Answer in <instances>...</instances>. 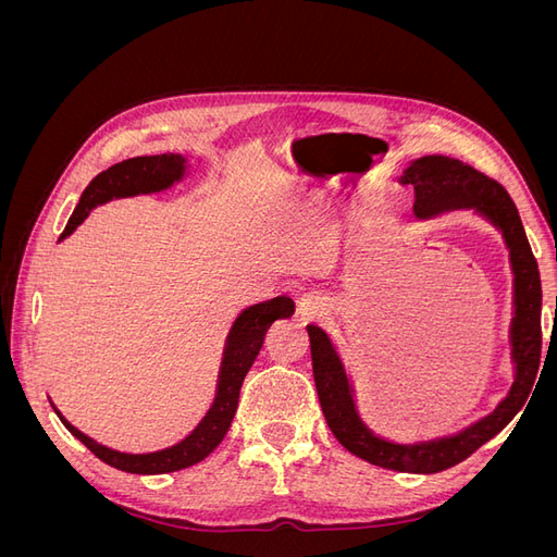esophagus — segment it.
Instances as JSON below:
<instances>
[{
    "label": "esophagus",
    "instance_id": "1",
    "mask_svg": "<svg viewBox=\"0 0 557 557\" xmlns=\"http://www.w3.org/2000/svg\"><path fill=\"white\" fill-rule=\"evenodd\" d=\"M297 311L301 318H315V315H323L327 311V299L320 295V293H301L297 299Z\"/></svg>",
    "mask_w": 557,
    "mask_h": 557
}]
</instances>
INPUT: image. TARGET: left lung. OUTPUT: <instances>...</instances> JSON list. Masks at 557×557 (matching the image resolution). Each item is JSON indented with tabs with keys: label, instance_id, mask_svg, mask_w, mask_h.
Segmentation results:
<instances>
[{
	"label": "left lung",
	"instance_id": "1",
	"mask_svg": "<svg viewBox=\"0 0 557 557\" xmlns=\"http://www.w3.org/2000/svg\"><path fill=\"white\" fill-rule=\"evenodd\" d=\"M397 183L413 185V213L418 221H432L448 211L469 209L502 234L513 274V318L509 325L513 383L507 397L491 413L465 430L436 440L399 444L385 440L364 423L358 409L356 385L330 334L318 325H307L313 381L327 425L346 450L383 469L436 474L462 462L485 442H491L525 407L542 360V278L513 199L497 181L455 158L423 156L407 162Z\"/></svg>",
	"mask_w": 557,
	"mask_h": 557
}]
</instances>
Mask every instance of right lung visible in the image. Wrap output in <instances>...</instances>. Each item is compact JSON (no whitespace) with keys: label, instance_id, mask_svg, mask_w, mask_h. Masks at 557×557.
I'll return each instance as SVG.
<instances>
[{"label":"right lung","instance_id":"obj_1","mask_svg":"<svg viewBox=\"0 0 557 557\" xmlns=\"http://www.w3.org/2000/svg\"><path fill=\"white\" fill-rule=\"evenodd\" d=\"M190 174V162L181 153H164V156H141L129 158L109 166L107 172L95 176L90 185L83 190L78 205L66 223L64 232L60 234V242L74 234V230L86 221L92 209L107 205L111 199L123 197H137V195H156L172 190L176 183H181ZM295 313V301L290 297H274L260 301V305L246 307L227 332L221 369H218V383L215 395L209 411L199 420L197 428L185 434L183 440L174 446H166L160 450L150 453H125L115 450L104 444L95 442L92 436L74 428L66 420L60 409L50 401V407L55 409L62 425L70 430L81 444H86L99 460L127 471V474H170V471H178L185 467H193L201 462L215 450V446L223 442L227 434L232 418L237 413L239 404V391L242 383L248 374V369L256 362L258 352L264 344V334L272 327L276 320L290 318Z\"/></svg>","mask_w":557,"mask_h":557}]
</instances>
